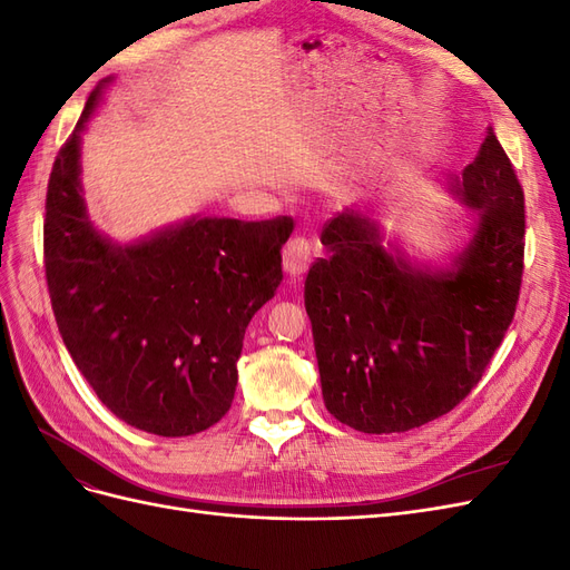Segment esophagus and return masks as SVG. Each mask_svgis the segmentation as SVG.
<instances>
[{
    "instance_id": "1",
    "label": "esophagus",
    "mask_w": 570,
    "mask_h": 570,
    "mask_svg": "<svg viewBox=\"0 0 570 570\" xmlns=\"http://www.w3.org/2000/svg\"><path fill=\"white\" fill-rule=\"evenodd\" d=\"M312 264V245L304 237L289 239L287 247L283 249V271L289 281H302L304 273Z\"/></svg>"
}]
</instances>
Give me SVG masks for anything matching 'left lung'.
Returning a JSON list of instances; mask_svg holds the SVG:
<instances>
[{"label": "left lung", "mask_w": 570, "mask_h": 570, "mask_svg": "<svg viewBox=\"0 0 570 570\" xmlns=\"http://www.w3.org/2000/svg\"><path fill=\"white\" fill-rule=\"evenodd\" d=\"M446 189L469 209V223L440 262L385 239L373 212L344 209L323 230L327 256L308 268L304 306L323 402L361 433H406L452 411L511 325L523 273V189L492 130Z\"/></svg>", "instance_id": "obj_1"}]
</instances>
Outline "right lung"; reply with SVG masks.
<instances>
[{
    "label": "right lung",
    "instance_id": "obj_1",
    "mask_svg": "<svg viewBox=\"0 0 570 570\" xmlns=\"http://www.w3.org/2000/svg\"><path fill=\"white\" fill-rule=\"evenodd\" d=\"M111 85L101 80L47 187L45 268L68 354L120 421L161 438L226 416L245 331L283 281L289 218L189 216L132 243L88 214L80 145Z\"/></svg>",
    "mask_w": 570,
    "mask_h": 570
}]
</instances>
